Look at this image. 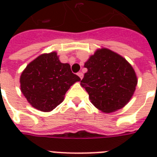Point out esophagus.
I'll use <instances>...</instances> for the list:
<instances>
[{
    "instance_id": "esophagus-1",
    "label": "esophagus",
    "mask_w": 157,
    "mask_h": 157,
    "mask_svg": "<svg viewBox=\"0 0 157 157\" xmlns=\"http://www.w3.org/2000/svg\"><path fill=\"white\" fill-rule=\"evenodd\" d=\"M77 76H78L79 77H80V78H81V79L83 78V73H82V72H81V71L77 73Z\"/></svg>"
}]
</instances>
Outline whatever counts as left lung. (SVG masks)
<instances>
[{"label": "left lung", "mask_w": 157, "mask_h": 157, "mask_svg": "<svg viewBox=\"0 0 157 157\" xmlns=\"http://www.w3.org/2000/svg\"><path fill=\"white\" fill-rule=\"evenodd\" d=\"M87 72L81 85L88 92L91 103L104 112L121 109L131 98L137 86L132 66L117 53L98 50L85 63Z\"/></svg>", "instance_id": "left-lung-1"}]
</instances>
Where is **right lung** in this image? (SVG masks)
I'll list each match as a JSON object with an SVG mask.
<instances>
[{
    "label": "right lung",
    "mask_w": 157,
    "mask_h": 157,
    "mask_svg": "<svg viewBox=\"0 0 157 157\" xmlns=\"http://www.w3.org/2000/svg\"><path fill=\"white\" fill-rule=\"evenodd\" d=\"M81 81L68 63H62L55 52L44 54L28 64L20 76L21 91L28 103L50 112L63 101L70 86Z\"/></svg>",
    "instance_id": "add662e5"
}]
</instances>
